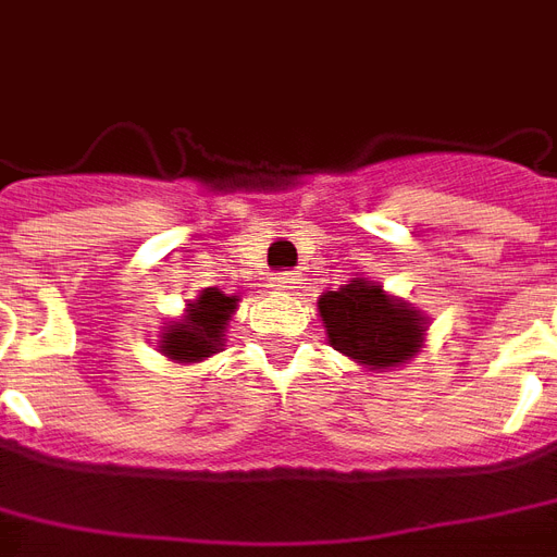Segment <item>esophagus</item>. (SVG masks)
Here are the masks:
<instances>
[{
  "mask_svg": "<svg viewBox=\"0 0 557 557\" xmlns=\"http://www.w3.org/2000/svg\"><path fill=\"white\" fill-rule=\"evenodd\" d=\"M277 286L283 292H298L300 289V277H298V274H280Z\"/></svg>",
  "mask_w": 557,
  "mask_h": 557,
  "instance_id": "1",
  "label": "esophagus"
}]
</instances>
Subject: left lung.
Listing matches in <instances>:
<instances>
[{
  "label": "left lung",
  "instance_id": "obj_1",
  "mask_svg": "<svg viewBox=\"0 0 557 557\" xmlns=\"http://www.w3.org/2000/svg\"><path fill=\"white\" fill-rule=\"evenodd\" d=\"M319 312L333 348L369 369L410 360L422 342L419 312L386 298L369 280L354 277L339 292L321 295Z\"/></svg>",
  "mask_w": 557,
  "mask_h": 557
}]
</instances>
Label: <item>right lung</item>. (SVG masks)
<instances>
[{
	"label": "right lung",
	"instance_id": "add662e5",
	"mask_svg": "<svg viewBox=\"0 0 557 557\" xmlns=\"http://www.w3.org/2000/svg\"><path fill=\"white\" fill-rule=\"evenodd\" d=\"M238 298H226L224 292L203 289L200 300L188 304V315L183 321H174L162 336V351L174 360L191 362L203 360L218 351L224 339V327Z\"/></svg>",
	"mask_w": 557,
	"mask_h": 557
}]
</instances>
